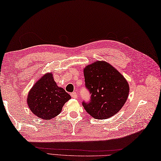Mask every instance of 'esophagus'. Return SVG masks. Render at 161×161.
Segmentation results:
<instances>
[{
  "label": "esophagus",
  "mask_w": 161,
  "mask_h": 161,
  "mask_svg": "<svg viewBox=\"0 0 161 161\" xmlns=\"http://www.w3.org/2000/svg\"><path fill=\"white\" fill-rule=\"evenodd\" d=\"M71 96L73 98H77V92H73L71 93Z\"/></svg>",
  "instance_id": "1"
}]
</instances>
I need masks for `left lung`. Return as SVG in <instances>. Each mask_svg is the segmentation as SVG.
<instances>
[{
  "instance_id": "obj_1",
  "label": "left lung",
  "mask_w": 161,
  "mask_h": 161,
  "mask_svg": "<svg viewBox=\"0 0 161 161\" xmlns=\"http://www.w3.org/2000/svg\"><path fill=\"white\" fill-rule=\"evenodd\" d=\"M85 85L91 93L84 109L95 119L109 118L118 113L127 100L130 86L120 72L106 61H96L84 68Z\"/></svg>"
}]
</instances>
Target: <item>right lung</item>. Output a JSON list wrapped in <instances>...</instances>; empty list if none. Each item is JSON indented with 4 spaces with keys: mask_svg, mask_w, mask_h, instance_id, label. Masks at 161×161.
<instances>
[{
    "mask_svg": "<svg viewBox=\"0 0 161 161\" xmlns=\"http://www.w3.org/2000/svg\"><path fill=\"white\" fill-rule=\"evenodd\" d=\"M70 98L62 87L57 85L52 73H46L30 90L27 103L35 115L47 120L59 115L64 105Z\"/></svg>",
    "mask_w": 161,
    "mask_h": 161,
    "instance_id": "obj_1",
    "label": "right lung"
}]
</instances>
